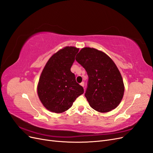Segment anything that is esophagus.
Wrapping results in <instances>:
<instances>
[{
    "mask_svg": "<svg viewBox=\"0 0 153 153\" xmlns=\"http://www.w3.org/2000/svg\"><path fill=\"white\" fill-rule=\"evenodd\" d=\"M80 85H82V87H84V82H81V83H80Z\"/></svg>",
    "mask_w": 153,
    "mask_h": 153,
    "instance_id": "esophagus-1",
    "label": "esophagus"
}]
</instances>
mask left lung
<instances>
[{
  "mask_svg": "<svg viewBox=\"0 0 153 153\" xmlns=\"http://www.w3.org/2000/svg\"><path fill=\"white\" fill-rule=\"evenodd\" d=\"M75 59L89 78L85 96L91 107L102 113L116 108L122 100L124 87L112 60L104 52L89 47L82 48Z\"/></svg>",
  "mask_w": 153,
  "mask_h": 153,
  "instance_id": "obj_1",
  "label": "left lung"
}]
</instances>
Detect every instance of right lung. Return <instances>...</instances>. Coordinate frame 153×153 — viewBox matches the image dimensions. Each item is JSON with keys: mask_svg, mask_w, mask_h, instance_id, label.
I'll return each mask as SVG.
<instances>
[{"mask_svg": "<svg viewBox=\"0 0 153 153\" xmlns=\"http://www.w3.org/2000/svg\"><path fill=\"white\" fill-rule=\"evenodd\" d=\"M79 49L66 47L50 58L41 73L38 94L46 108L62 113L71 107L75 100L84 93V88L76 82L71 67Z\"/></svg>", "mask_w": 153, "mask_h": 153, "instance_id": "1", "label": "right lung"}]
</instances>
